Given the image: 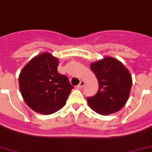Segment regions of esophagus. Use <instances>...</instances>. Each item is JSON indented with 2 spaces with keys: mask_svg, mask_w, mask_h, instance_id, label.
Listing matches in <instances>:
<instances>
[{
  "mask_svg": "<svg viewBox=\"0 0 152 152\" xmlns=\"http://www.w3.org/2000/svg\"><path fill=\"white\" fill-rule=\"evenodd\" d=\"M84 84H85V81H83V80H81L80 82V83H79V85L77 86V88H82L84 86Z\"/></svg>",
  "mask_w": 152,
  "mask_h": 152,
  "instance_id": "34e87169",
  "label": "esophagus"
}]
</instances>
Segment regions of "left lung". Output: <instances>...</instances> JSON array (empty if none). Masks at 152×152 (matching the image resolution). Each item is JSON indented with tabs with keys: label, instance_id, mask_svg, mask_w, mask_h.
Masks as SVG:
<instances>
[{
	"label": "left lung",
	"instance_id": "obj_1",
	"mask_svg": "<svg viewBox=\"0 0 152 152\" xmlns=\"http://www.w3.org/2000/svg\"><path fill=\"white\" fill-rule=\"evenodd\" d=\"M90 68L99 82L96 95L87 99L91 109L101 115L120 110L127 102L132 88L129 71L120 61L111 57L93 62Z\"/></svg>",
	"mask_w": 152,
	"mask_h": 152
}]
</instances>
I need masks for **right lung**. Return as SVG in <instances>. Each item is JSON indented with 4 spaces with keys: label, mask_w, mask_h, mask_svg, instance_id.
Wrapping results in <instances>:
<instances>
[{
    "label": "right lung",
    "mask_w": 152,
    "mask_h": 152,
    "mask_svg": "<svg viewBox=\"0 0 152 152\" xmlns=\"http://www.w3.org/2000/svg\"><path fill=\"white\" fill-rule=\"evenodd\" d=\"M58 64L57 57L42 53L20 72V93L27 106L37 113L48 115L61 110L73 88L67 76L57 72Z\"/></svg>",
    "instance_id": "right-lung-1"
}]
</instances>
